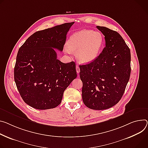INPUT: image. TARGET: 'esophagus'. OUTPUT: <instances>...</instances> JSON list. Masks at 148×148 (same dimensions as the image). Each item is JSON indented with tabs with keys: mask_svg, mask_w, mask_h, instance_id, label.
<instances>
[{
	"mask_svg": "<svg viewBox=\"0 0 148 148\" xmlns=\"http://www.w3.org/2000/svg\"><path fill=\"white\" fill-rule=\"evenodd\" d=\"M76 71H77V73L78 74H79V71H80V70H79V65H76Z\"/></svg>",
	"mask_w": 148,
	"mask_h": 148,
	"instance_id": "1",
	"label": "esophagus"
}]
</instances>
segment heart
Here are the masks:
<instances>
[{
    "mask_svg": "<svg viewBox=\"0 0 148 148\" xmlns=\"http://www.w3.org/2000/svg\"><path fill=\"white\" fill-rule=\"evenodd\" d=\"M104 43V38L100 32L83 29L70 36L67 46L70 51L76 52V57L80 62L90 63L99 57ZM67 52H70L69 49Z\"/></svg>",
    "mask_w": 148,
    "mask_h": 148,
    "instance_id": "heart-1",
    "label": "heart"
}]
</instances>
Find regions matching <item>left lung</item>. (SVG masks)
<instances>
[{
  "mask_svg": "<svg viewBox=\"0 0 148 148\" xmlns=\"http://www.w3.org/2000/svg\"><path fill=\"white\" fill-rule=\"evenodd\" d=\"M97 28L104 35L106 47L95 60L79 65V77L83 103L89 109L101 110L122 97L130 75L131 56L118 32L104 26Z\"/></svg>",
  "mask_w": 148,
  "mask_h": 148,
  "instance_id": "obj_1",
  "label": "left lung"
}]
</instances>
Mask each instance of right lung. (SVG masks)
I'll use <instances>...</instances> for the list:
<instances>
[{
    "label": "right lung",
    "instance_id": "right-lung-1",
    "mask_svg": "<svg viewBox=\"0 0 148 148\" xmlns=\"http://www.w3.org/2000/svg\"><path fill=\"white\" fill-rule=\"evenodd\" d=\"M74 22L35 32L19 48L14 79L23 100L38 110L55 108L77 77L74 61L63 63L54 49L63 50L66 35Z\"/></svg>",
    "mask_w": 148,
    "mask_h": 148
}]
</instances>
